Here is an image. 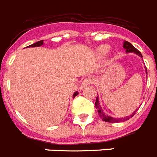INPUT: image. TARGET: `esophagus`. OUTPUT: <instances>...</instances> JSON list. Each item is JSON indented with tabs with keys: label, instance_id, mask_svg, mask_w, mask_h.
<instances>
[{
	"label": "esophagus",
	"instance_id": "34e87169",
	"mask_svg": "<svg viewBox=\"0 0 157 157\" xmlns=\"http://www.w3.org/2000/svg\"><path fill=\"white\" fill-rule=\"evenodd\" d=\"M94 79L93 78H86L85 79L83 80V82H82L81 86H80V90H82L83 88H85V86L86 85H89V84H91L93 82Z\"/></svg>",
	"mask_w": 157,
	"mask_h": 157
}]
</instances>
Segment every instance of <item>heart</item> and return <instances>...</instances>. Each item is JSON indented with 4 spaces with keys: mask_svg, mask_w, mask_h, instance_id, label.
Instances as JSON below:
<instances>
[{
    "mask_svg": "<svg viewBox=\"0 0 157 157\" xmlns=\"http://www.w3.org/2000/svg\"><path fill=\"white\" fill-rule=\"evenodd\" d=\"M109 49V47L106 45H101L98 48V52L101 55V56H104L105 54L108 52Z\"/></svg>",
    "mask_w": 157,
    "mask_h": 157,
    "instance_id": "b5f03b06",
    "label": "heart"
}]
</instances>
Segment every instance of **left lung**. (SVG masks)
Instances as JSON below:
<instances>
[{
	"label": "left lung",
	"instance_id": "8db88e82",
	"mask_svg": "<svg viewBox=\"0 0 157 157\" xmlns=\"http://www.w3.org/2000/svg\"><path fill=\"white\" fill-rule=\"evenodd\" d=\"M123 48L126 50V52L127 53H129V52H134V53L137 54L138 56H140L141 58H142V55H141V52L137 49L136 48H134V46L132 45V44H130V42L127 41H123ZM145 73L147 74V69L145 67ZM95 107L96 109H98V115L99 116L101 117V119L103 121L105 122H108V123H120V122H124V121H127L129 119H130L131 117L134 116L135 114V112L138 111V109H136L134 112H133L132 114L130 115L129 116H126V117H123V118H114V117H112L110 116H108L105 113V112L103 111L102 108H101V105H100V102H99V98L98 97L96 98V102H95Z\"/></svg>",
	"mask_w": 157,
	"mask_h": 157
}]
</instances>
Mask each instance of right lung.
Returning a JSON list of instances; mask_svg holds the SVG:
<instances>
[{"label": "right lung", "mask_w": 157, "mask_h": 157, "mask_svg": "<svg viewBox=\"0 0 157 157\" xmlns=\"http://www.w3.org/2000/svg\"><path fill=\"white\" fill-rule=\"evenodd\" d=\"M43 44H44V41H43V40H41V41H37V42L34 43V44H32V45H29V46H27V48H29V47H39V46H41V45H43ZM78 94V93L76 91V92L73 94V98H75V96H77Z\"/></svg>", "instance_id": "add662e5"}]
</instances>
